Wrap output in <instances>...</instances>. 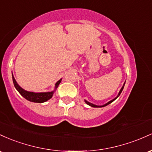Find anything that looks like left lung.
I'll list each match as a JSON object with an SVG mask.
<instances>
[{
    "label": "left lung",
    "mask_w": 152,
    "mask_h": 152,
    "mask_svg": "<svg viewBox=\"0 0 152 152\" xmlns=\"http://www.w3.org/2000/svg\"><path fill=\"white\" fill-rule=\"evenodd\" d=\"M125 83H126V82H125ZM125 83H124V85H123V86H122L121 89L120 90V91H119L118 94L117 96L115 97V98H114V99H113V100H110V101L108 102V103H107L104 104V105H95V104H93V103H90V102H88V100H85V103H86V104H88V105H90V106H91V107H93V108H102V107H105V106H106V105H109V104H110V103H111L112 102H113L114 100H115V99L118 98V96H119V95H120L121 93V92H122L123 89H124V85H125Z\"/></svg>",
    "instance_id": "left-lung-1"
}]
</instances>
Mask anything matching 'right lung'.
Returning a JSON list of instances; mask_svg holds the SVG:
<instances>
[{"mask_svg": "<svg viewBox=\"0 0 152 152\" xmlns=\"http://www.w3.org/2000/svg\"><path fill=\"white\" fill-rule=\"evenodd\" d=\"M12 78H13V85H14L16 89L18 90V93L21 94L22 96L27 100L30 102H34V103H44V102L47 101L49 99L52 98L53 96L54 92L56 91L57 88L59 86V83L62 81V79L58 80L55 84V87H54V90L50 92H44V93H34V92H30L25 90L24 89L19 86V85L17 83L16 80H15L14 77H13V73H12Z\"/></svg>", "mask_w": 152, "mask_h": 152, "instance_id": "right-lung-1", "label": "right lung"}]
</instances>
